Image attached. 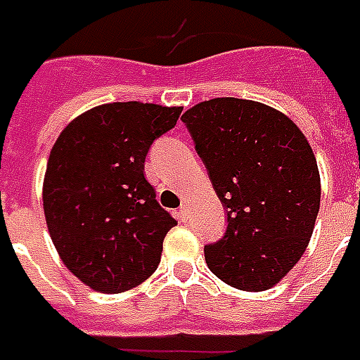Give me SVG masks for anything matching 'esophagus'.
Segmentation results:
<instances>
[{"label":"esophagus","mask_w":360,"mask_h":360,"mask_svg":"<svg viewBox=\"0 0 360 360\" xmlns=\"http://www.w3.org/2000/svg\"><path fill=\"white\" fill-rule=\"evenodd\" d=\"M177 217H179L181 221H187L188 219V210H187V206H185V204H183V206H181L179 210H177Z\"/></svg>","instance_id":"1"}]
</instances>
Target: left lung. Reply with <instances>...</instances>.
<instances>
[{"mask_svg": "<svg viewBox=\"0 0 360 360\" xmlns=\"http://www.w3.org/2000/svg\"><path fill=\"white\" fill-rule=\"evenodd\" d=\"M181 120L227 207V233L204 248L207 267L233 288H273L302 259L321 207L307 137L286 114L246 98H210Z\"/></svg>", "mask_w": 360, "mask_h": 360, "instance_id": "left-lung-1", "label": "left lung"}]
</instances>
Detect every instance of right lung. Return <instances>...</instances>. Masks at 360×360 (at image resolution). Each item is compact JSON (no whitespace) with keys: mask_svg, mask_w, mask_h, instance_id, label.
Returning <instances> with one entry per match:
<instances>
[{"mask_svg":"<svg viewBox=\"0 0 360 360\" xmlns=\"http://www.w3.org/2000/svg\"><path fill=\"white\" fill-rule=\"evenodd\" d=\"M181 110L139 101L95 106L53 145L44 177L45 223L66 269L95 292L131 290L158 267L177 221L156 202L145 158Z\"/></svg>","mask_w":360,"mask_h":360,"instance_id":"add662e5","label":"right lung"}]
</instances>
